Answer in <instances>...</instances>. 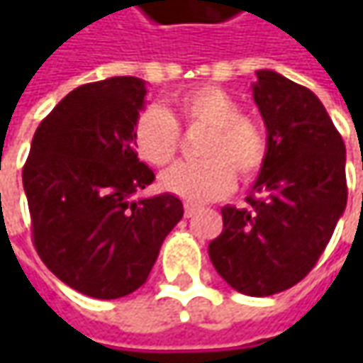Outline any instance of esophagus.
Instances as JSON below:
<instances>
[{"label": "esophagus", "instance_id": "1", "mask_svg": "<svg viewBox=\"0 0 363 363\" xmlns=\"http://www.w3.org/2000/svg\"><path fill=\"white\" fill-rule=\"evenodd\" d=\"M196 212H198V206H191V203H186V206H184V214H186V218H191Z\"/></svg>", "mask_w": 363, "mask_h": 363}]
</instances>
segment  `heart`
<instances>
[{
	"mask_svg": "<svg viewBox=\"0 0 363 363\" xmlns=\"http://www.w3.org/2000/svg\"><path fill=\"white\" fill-rule=\"evenodd\" d=\"M240 103L220 86L189 89L175 101L174 115L149 106L135 119L133 145L151 165H165L179 145V125L206 127L200 161H182L161 175L165 191L191 203L226 196L234 186V172L242 179L260 174L269 155L262 127L240 113Z\"/></svg>",
	"mask_w": 363,
	"mask_h": 363,
	"instance_id": "b5f03b06",
	"label": "heart"
}]
</instances>
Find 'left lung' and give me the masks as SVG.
I'll use <instances>...</instances> for the list:
<instances>
[{"label":"left lung","mask_w":363,"mask_h":363,"mask_svg":"<svg viewBox=\"0 0 363 363\" xmlns=\"http://www.w3.org/2000/svg\"><path fill=\"white\" fill-rule=\"evenodd\" d=\"M252 96L269 155L246 208L224 206L208 246L218 274L238 293L267 297L303 281L323 255L347 203L345 145L313 92L258 70Z\"/></svg>","instance_id":"obj_1"}]
</instances>
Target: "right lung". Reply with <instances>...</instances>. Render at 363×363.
<instances>
[{
	"label": "right lung",
	"instance_id": "obj_1",
	"mask_svg": "<svg viewBox=\"0 0 363 363\" xmlns=\"http://www.w3.org/2000/svg\"><path fill=\"white\" fill-rule=\"evenodd\" d=\"M145 94L135 77L74 89L35 129L21 172L42 262L94 299H119L143 285L184 216L172 194L133 200L155 179L133 145Z\"/></svg>",
	"mask_w": 363,
	"mask_h": 363
}]
</instances>
